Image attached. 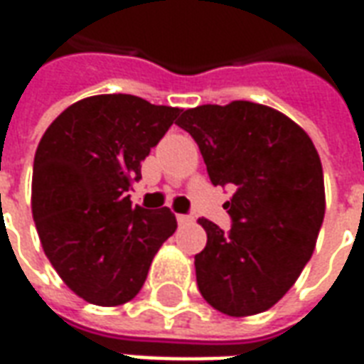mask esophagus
<instances>
[{
	"instance_id": "34e87169",
	"label": "esophagus",
	"mask_w": 364,
	"mask_h": 364,
	"mask_svg": "<svg viewBox=\"0 0 364 364\" xmlns=\"http://www.w3.org/2000/svg\"><path fill=\"white\" fill-rule=\"evenodd\" d=\"M193 220V218H191V216H187V214H177V222H179V224H189V222Z\"/></svg>"
}]
</instances>
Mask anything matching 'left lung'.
<instances>
[{
    "label": "left lung",
    "instance_id": "1",
    "mask_svg": "<svg viewBox=\"0 0 364 364\" xmlns=\"http://www.w3.org/2000/svg\"><path fill=\"white\" fill-rule=\"evenodd\" d=\"M213 185H232V228L198 218L200 294L218 312L252 316L277 304L310 261L326 213L323 171L310 136L265 105L232 101L183 111Z\"/></svg>",
    "mask_w": 364,
    "mask_h": 364
}]
</instances>
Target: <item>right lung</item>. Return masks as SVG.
I'll use <instances>...</instances> for the list:
<instances>
[{
  "label": "right lung",
  "mask_w": 364,
  "mask_h": 364,
  "mask_svg": "<svg viewBox=\"0 0 364 364\" xmlns=\"http://www.w3.org/2000/svg\"><path fill=\"white\" fill-rule=\"evenodd\" d=\"M181 109L124 93L77 101L46 128L33 166V218L46 257L77 296L119 306L140 292L154 255L177 228L164 206L127 191Z\"/></svg>",
  "instance_id": "obj_1"
}]
</instances>
